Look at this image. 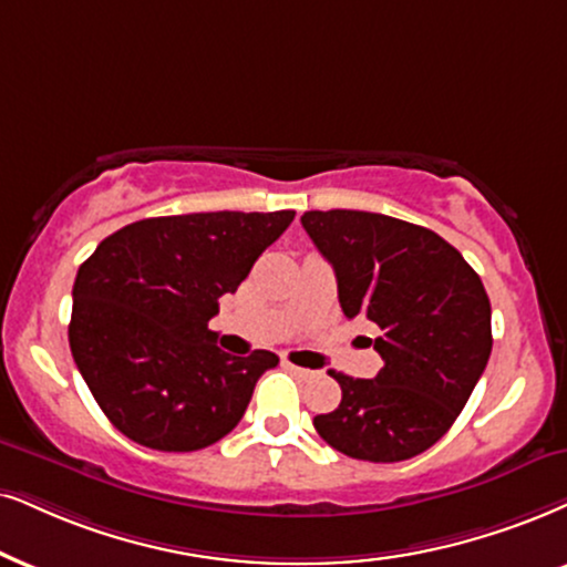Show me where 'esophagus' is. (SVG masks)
<instances>
[{"instance_id": "esophagus-1", "label": "esophagus", "mask_w": 567, "mask_h": 567, "mask_svg": "<svg viewBox=\"0 0 567 567\" xmlns=\"http://www.w3.org/2000/svg\"><path fill=\"white\" fill-rule=\"evenodd\" d=\"M285 367H288L290 371H292V374H296L298 379H308V377H313V371H308V369H300V367H296V363H285Z\"/></svg>"}]
</instances>
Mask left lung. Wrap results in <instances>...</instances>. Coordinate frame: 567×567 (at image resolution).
Segmentation results:
<instances>
[{
	"mask_svg": "<svg viewBox=\"0 0 567 567\" xmlns=\"http://www.w3.org/2000/svg\"><path fill=\"white\" fill-rule=\"evenodd\" d=\"M303 230L332 264L348 319L382 329L374 379L334 374L340 405L313 426L342 455L398 463L455 424L492 353V306L461 250L386 214L306 212Z\"/></svg>",
	"mask_w": 567,
	"mask_h": 567,
	"instance_id": "8db88e82",
	"label": "left lung"
}]
</instances>
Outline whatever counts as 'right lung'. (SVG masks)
Here are the masks:
<instances>
[{"instance_id": "obj_1", "label": "right lung", "mask_w": 567, "mask_h": 567, "mask_svg": "<svg viewBox=\"0 0 567 567\" xmlns=\"http://www.w3.org/2000/svg\"><path fill=\"white\" fill-rule=\"evenodd\" d=\"M296 212L141 219L78 269L70 350L93 400L127 440L193 453L230 434L279 358L217 348L209 319Z\"/></svg>"}]
</instances>
